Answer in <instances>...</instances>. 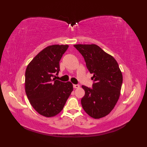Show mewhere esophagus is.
<instances>
[{
  "label": "esophagus",
  "instance_id": "esophagus-1",
  "mask_svg": "<svg viewBox=\"0 0 147 147\" xmlns=\"http://www.w3.org/2000/svg\"><path fill=\"white\" fill-rule=\"evenodd\" d=\"M73 87L74 88H80V85H73Z\"/></svg>",
  "mask_w": 147,
  "mask_h": 147
}]
</instances>
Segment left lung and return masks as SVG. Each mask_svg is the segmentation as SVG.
<instances>
[{"label":"left lung","mask_w":147,"mask_h":147,"mask_svg":"<svg viewBox=\"0 0 147 147\" xmlns=\"http://www.w3.org/2000/svg\"><path fill=\"white\" fill-rule=\"evenodd\" d=\"M85 59L86 67L93 74L92 88L82 86L85 92L81 100L90 117L100 119L112 111L119 98L123 74L117 61L95 44L74 45Z\"/></svg>","instance_id":"obj_1"}]
</instances>
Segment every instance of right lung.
I'll use <instances>...</instances> for the list:
<instances>
[{
  "label": "right lung",
  "mask_w": 147,
  "mask_h": 147,
  "mask_svg": "<svg viewBox=\"0 0 147 147\" xmlns=\"http://www.w3.org/2000/svg\"><path fill=\"white\" fill-rule=\"evenodd\" d=\"M67 45H53L40 52L28 65L25 72V92L30 104L47 117L60 112L73 90V84L52 79L60 71L59 62Z\"/></svg>",
  "instance_id": "right-lung-1"
}]
</instances>
